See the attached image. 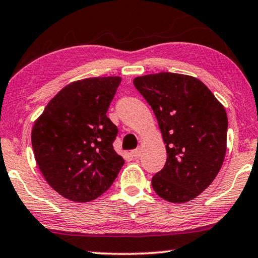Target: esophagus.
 <instances>
[{"label": "esophagus", "instance_id": "esophagus-1", "mask_svg": "<svg viewBox=\"0 0 258 258\" xmlns=\"http://www.w3.org/2000/svg\"><path fill=\"white\" fill-rule=\"evenodd\" d=\"M132 155L136 157V159H139V157L141 156V149L140 148L134 149V151H132Z\"/></svg>", "mask_w": 258, "mask_h": 258}]
</instances>
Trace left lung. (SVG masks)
I'll list each match as a JSON object with an SVG mask.
<instances>
[{
    "label": "left lung",
    "instance_id": "obj_1",
    "mask_svg": "<svg viewBox=\"0 0 258 258\" xmlns=\"http://www.w3.org/2000/svg\"><path fill=\"white\" fill-rule=\"evenodd\" d=\"M155 113L167 162L152 178L154 191L170 203L195 199L213 182L227 149L224 105L194 76L162 72L133 80Z\"/></svg>",
    "mask_w": 258,
    "mask_h": 258
}]
</instances>
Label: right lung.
<instances>
[{
  "instance_id": "right-lung-1",
  "label": "right lung",
  "mask_w": 258,
  "mask_h": 258,
  "mask_svg": "<svg viewBox=\"0 0 258 258\" xmlns=\"http://www.w3.org/2000/svg\"><path fill=\"white\" fill-rule=\"evenodd\" d=\"M120 82L119 76H107L69 83L34 121L36 162L46 182L69 201H94L124 166L112 146L118 128L106 117Z\"/></svg>"
}]
</instances>
